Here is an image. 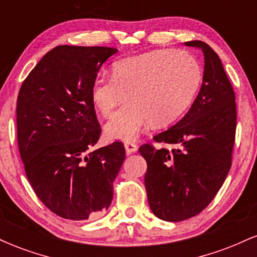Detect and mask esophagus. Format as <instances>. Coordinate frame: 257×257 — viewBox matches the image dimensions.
I'll return each mask as SVG.
<instances>
[{
    "label": "esophagus",
    "mask_w": 257,
    "mask_h": 257,
    "mask_svg": "<svg viewBox=\"0 0 257 257\" xmlns=\"http://www.w3.org/2000/svg\"><path fill=\"white\" fill-rule=\"evenodd\" d=\"M124 147H125V152L128 153V155H131V153H134V152L138 151V146L135 145L134 143H125Z\"/></svg>",
    "instance_id": "34e87169"
}]
</instances>
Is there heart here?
<instances>
[{
	"mask_svg": "<svg viewBox=\"0 0 257 257\" xmlns=\"http://www.w3.org/2000/svg\"><path fill=\"white\" fill-rule=\"evenodd\" d=\"M202 81V70L192 55L174 49H158L117 60L110 79L98 76L90 87L95 110L108 116L105 134L108 139L133 141L151 123L164 128L176 122L193 101Z\"/></svg>",
	"mask_w": 257,
	"mask_h": 257,
	"instance_id": "b5f03b06",
	"label": "heart"
}]
</instances>
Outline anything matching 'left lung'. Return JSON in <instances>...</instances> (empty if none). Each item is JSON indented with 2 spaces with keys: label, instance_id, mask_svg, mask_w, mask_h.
Returning <instances> with one entry per match:
<instances>
[{
  "label": "left lung",
  "instance_id": "8db88e82",
  "mask_svg": "<svg viewBox=\"0 0 257 257\" xmlns=\"http://www.w3.org/2000/svg\"><path fill=\"white\" fill-rule=\"evenodd\" d=\"M185 44L204 54L202 87L184 118L153 138L178 149L158 150L151 144L139 149L147 162L150 208L170 222L198 215L219 192L232 166L237 126L234 90L219 55L202 41Z\"/></svg>",
  "mask_w": 257,
  "mask_h": 257
}]
</instances>
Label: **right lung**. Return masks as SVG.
Instances as JSON below:
<instances>
[{
	"mask_svg": "<svg viewBox=\"0 0 257 257\" xmlns=\"http://www.w3.org/2000/svg\"><path fill=\"white\" fill-rule=\"evenodd\" d=\"M117 52L110 47H55L18 94V146L26 176L41 202L64 219H95L113 198L124 146L114 141L88 150L101 133L90 100L91 83Z\"/></svg>",
	"mask_w": 257,
	"mask_h": 257,
	"instance_id": "add662e5",
	"label": "right lung"
}]
</instances>
